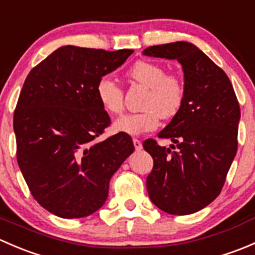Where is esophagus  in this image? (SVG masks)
<instances>
[{"mask_svg": "<svg viewBox=\"0 0 255 255\" xmlns=\"http://www.w3.org/2000/svg\"><path fill=\"white\" fill-rule=\"evenodd\" d=\"M133 144H134L135 150H140L142 149V142L139 139H137V138H133Z\"/></svg>", "mask_w": 255, "mask_h": 255, "instance_id": "34e87169", "label": "esophagus"}]
</instances>
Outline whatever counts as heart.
Returning a JSON list of instances; mask_svg holds the SVG:
<instances>
[{
	"label": "heart",
	"mask_w": 255,
	"mask_h": 255,
	"mask_svg": "<svg viewBox=\"0 0 255 255\" xmlns=\"http://www.w3.org/2000/svg\"><path fill=\"white\" fill-rule=\"evenodd\" d=\"M128 78L148 89L143 102V111L128 113L117 118L113 128L117 132L137 135L155 129L160 117L170 120L181 109L185 99L184 80L176 74H166L160 64L138 60L127 73ZM100 105L110 115L123 111V91L111 78H102L96 86Z\"/></svg>",
	"instance_id": "b5f03b06"
}]
</instances>
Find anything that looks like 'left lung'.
<instances>
[{
  "instance_id": "1",
  "label": "left lung",
  "mask_w": 255,
  "mask_h": 255,
  "mask_svg": "<svg viewBox=\"0 0 255 255\" xmlns=\"http://www.w3.org/2000/svg\"><path fill=\"white\" fill-rule=\"evenodd\" d=\"M144 55L175 59L182 65L185 99L181 109L158 134L170 148L146 139L154 160L146 177L149 199L170 215H190L220 195L237 153L238 100L225 71L187 42L153 45Z\"/></svg>"
}]
</instances>
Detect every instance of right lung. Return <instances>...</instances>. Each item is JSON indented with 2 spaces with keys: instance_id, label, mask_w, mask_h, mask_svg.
<instances>
[{
  "instance_id": "obj_1",
  "label": "right lung",
  "mask_w": 255,
  "mask_h": 255,
  "mask_svg": "<svg viewBox=\"0 0 255 255\" xmlns=\"http://www.w3.org/2000/svg\"><path fill=\"white\" fill-rule=\"evenodd\" d=\"M132 53L65 45L23 84L13 116L18 166L38 204L58 217H86L104 206L110 180L134 150L127 133L96 140L111 123L97 84Z\"/></svg>"
}]
</instances>
